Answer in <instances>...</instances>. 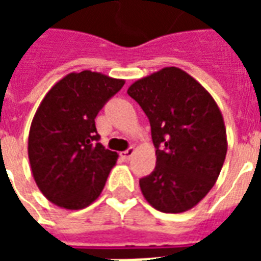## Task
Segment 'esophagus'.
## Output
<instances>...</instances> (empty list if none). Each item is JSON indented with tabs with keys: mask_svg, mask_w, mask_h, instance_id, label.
Masks as SVG:
<instances>
[{
	"mask_svg": "<svg viewBox=\"0 0 261 261\" xmlns=\"http://www.w3.org/2000/svg\"><path fill=\"white\" fill-rule=\"evenodd\" d=\"M133 155H134V148H128L127 151L121 152V158L124 159V161H128Z\"/></svg>",
	"mask_w": 261,
	"mask_h": 261,
	"instance_id": "34e87169",
	"label": "esophagus"
}]
</instances>
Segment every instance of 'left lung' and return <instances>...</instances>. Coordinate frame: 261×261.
<instances>
[{
	"mask_svg": "<svg viewBox=\"0 0 261 261\" xmlns=\"http://www.w3.org/2000/svg\"><path fill=\"white\" fill-rule=\"evenodd\" d=\"M127 93L149 119L156 148L155 169L140 179L142 196L158 211L185 213L213 189L226 156V128L218 105L177 67L136 81Z\"/></svg>",
	"mask_w": 261,
	"mask_h": 261,
	"instance_id": "1",
	"label": "left lung"
}]
</instances>
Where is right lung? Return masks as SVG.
Returning <instances> with one entry per match:
<instances>
[{"label":"right lung","instance_id":"1","mask_svg":"<svg viewBox=\"0 0 261 261\" xmlns=\"http://www.w3.org/2000/svg\"><path fill=\"white\" fill-rule=\"evenodd\" d=\"M100 72H71L46 93L32 120L28 155L43 196L65 210H82L100 196L119 158L99 141V110L124 85Z\"/></svg>","mask_w":261,"mask_h":261}]
</instances>
